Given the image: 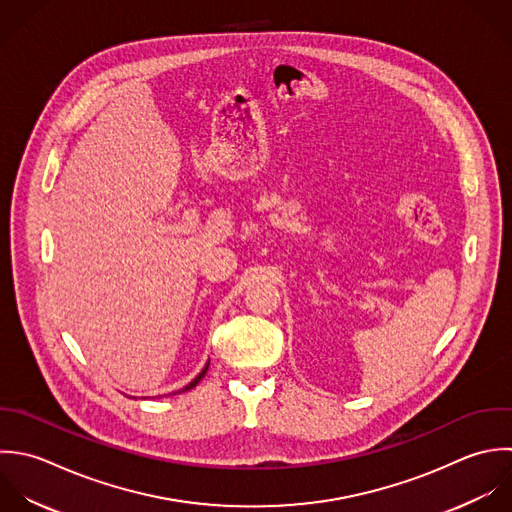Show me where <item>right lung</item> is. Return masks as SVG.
I'll return each instance as SVG.
<instances>
[{"mask_svg": "<svg viewBox=\"0 0 512 512\" xmlns=\"http://www.w3.org/2000/svg\"><path fill=\"white\" fill-rule=\"evenodd\" d=\"M207 369H209V363L203 367V371H201V373H199V375H197V377H195V379H193V381H191L187 387H183V389H181V391H177V393H183V391H189V389H193V387H195V385H197V383H199V381L205 377Z\"/></svg>", "mask_w": 512, "mask_h": 512, "instance_id": "add662e5", "label": "right lung"}]
</instances>
